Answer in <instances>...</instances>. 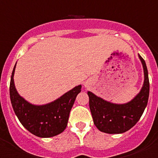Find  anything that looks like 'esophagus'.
I'll use <instances>...</instances> for the list:
<instances>
[{
  "instance_id": "obj_1",
  "label": "esophagus",
  "mask_w": 158,
  "mask_h": 158,
  "mask_svg": "<svg viewBox=\"0 0 158 158\" xmlns=\"http://www.w3.org/2000/svg\"><path fill=\"white\" fill-rule=\"evenodd\" d=\"M84 85L85 86V87H89V86L90 85V81H86L85 82V84H84Z\"/></svg>"
}]
</instances>
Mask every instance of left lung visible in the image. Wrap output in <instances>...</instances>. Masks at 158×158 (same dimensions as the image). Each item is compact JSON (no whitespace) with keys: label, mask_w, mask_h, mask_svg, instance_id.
I'll return each instance as SVG.
<instances>
[{"label":"left lung","mask_w":158,"mask_h":158,"mask_svg":"<svg viewBox=\"0 0 158 158\" xmlns=\"http://www.w3.org/2000/svg\"><path fill=\"white\" fill-rule=\"evenodd\" d=\"M144 71V83L133 100L123 104H113L88 92L89 107L95 126L102 132L122 134L133 127L144 112L150 94L148 70L144 59L139 54Z\"/></svg>","instance_id":"8db88e82"}]
</instances>
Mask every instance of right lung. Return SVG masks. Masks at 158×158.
<instances>
[{"mask_svg": "<svg viewBox=\"0 0 158 158\" xmlns=\"http://www.w3.org/2000/svg\"><path fill=\"white\" fill-rule=\"evenodd\" d=\"M16 65L11 76L9 93L12 107L19 122L29 132L40 138H51L63 132L75 99L81 91V85L76 86L49 104L35 105L16 91L13 79Z\"/></svg>", "mask_w": 158, "mask_h": 158, "instance_id": "obj_1", "label": "right lung"}]
</instances>
